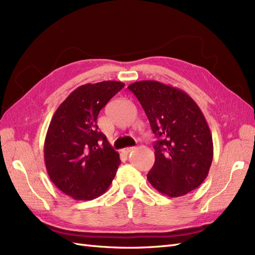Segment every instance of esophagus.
I'll use <instances>...</instances> for the list:
<instances>
[{
    "label": "esophagus",
    "instance_id": "esophagus-1",
    "mask_svg": "<svg viewBox=\"0 0 255 255\" xmlns=\"http://www.w3.org/2000/svg\"><path fill=\"white\" fill-rule=\"evenodd\" d=\"M134 149V147H128V148H125V149H122L121 151H122V153H125V154H128L130 151H132Z\"/></svg>",
    "mask_w": 255,
    "mask_h": 255
}]
</instances>
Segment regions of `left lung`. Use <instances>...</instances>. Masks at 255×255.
Listing matches in <instances>:
<instances>
[{
	"label": "left lung",
	"mask_w": 255,
	"mask_h": 255,
	"mask_svg": "<svg viewBox=\"0 0 255 255\" xmlns=\"http://www.w3.org/2000/svg\"><path fill=\"white\" fill-rule=\"evenodd\" d=\"M157 138L148 181L169 197L188 194L201 185L213 157L212 136L196 103L184 91L154 80L129 85Z\"/></svg>",
	"instance_id": "left-lung-1"
}]
</instances>
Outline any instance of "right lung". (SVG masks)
<instances>
[{"label":"right lung","mask_w":255,"mask_h":255,"mask_svg":"<svg viewBox=\"0 0 255 255\" xmlns=\"http://www.w3.org/2000/svg\"><path fill=\"white\" fill-rule=\"evenodd\" d=\"M123 87V82L113 80L80 86L50 121L44 144L47 173L59 190L76 201L105 193L121 163L99 130L98 116Z\"/></svg>","instance_id":"right-lung-1"}]
</instances>
